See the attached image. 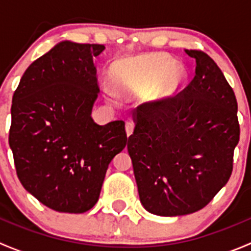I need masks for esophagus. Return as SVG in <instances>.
Wrapping results in <instances>:
<instances>
[{"label": "esophagus", "mask_w": 251, "mask_h": 251, "mask_svg": "<svg viewBox=\"0 0 251 251\" xmlns=\"http://www.w3.org/2000/svg\"><path fill=\"white\" fill-rule=\"evenodd\" d=\"M126 135H127V137H130L131 135H132L133 132V128H135V125H133L132 123H126Z\"/></svg>", "instance_id": "34e87169"}]
</instances>
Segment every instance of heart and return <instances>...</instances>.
<instances>
[{"instance_id":"heart-1","label":"heart","mask_w":251,"mask_h":251,"mask_svg":"<svg viewBox=\"0 0 251 251\" xmlns=\"http://www.w3.org/2000/svg\"><path fill=\"white\" fill-rule=\"evenodd\" d=\"M110 78L125 97L146 96L151 103H160L174 97L187 78V72L178 62L163 53L120 59L110 68ZM110 100H118L115 88L107 86Z\"/></svg>"}]
</instances>
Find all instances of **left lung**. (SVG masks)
<instances>
[{"label":"left lung","instance_id":"obj_1","mask_svg":"<svg viewBox=\"0 0 251 251\" xmlns=\"http://www.w3.org/2000/svg\"><path fill=\"white\" fill-rule=\"evenodd\" d=\"M196 76L182 96L142 104L128 137L140 201L158 216L203 209L228 182L239 142L238 104L216 63L201 50Z\"/></svg>","mask_w":251,"mask_h":251}]
</instances>
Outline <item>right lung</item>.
Here are the masks:
<instances>
[{"label": "right lung", "instance_id": "obj_1", "mask_svg": "<svg viewBox=\"0 0 251 251\" xmlns=\"http://www.w3.org/2000/svg\"><path fill=\"white\" fill-rule=\"evenodd\" d=\"M105 47L60 41L30 64L12 100L9 147L23 187L50 209L87 211L108 165L127 144L125 123H95L93 58Z\"/></svg>", "mask_w": 251, "mask_h": 251}]
</instances>
